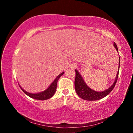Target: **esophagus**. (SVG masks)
<instances>
[{
    "label": "esophagus",
    "mask_w": 133,
    "mask_h": 133,
    "mask_svg": "<svg viewBox=\"0 0 133 133\" xmlns=\"http://www.w3.org/2000/svg\"><path fill=\"white\" fill-rule=\"evenodd\" d=\"M76 64H75V63H73V64H71V68L75 69V68H76Z\"/></svg>",
    "instance_id": "1"
}]
</instances>
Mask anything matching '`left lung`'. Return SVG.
Masks as SVG:
<instances>
[{"label":"left lung","instance_id":"obj_1","mask_svg":"<svg viewBox=\"0 0 133 133\" xmlns=\"http://www.w3.org/2000/svg\"><path fill=\"white\" fill-rule=\"evenodd\" d=\"M114 48H116L117 51H118V48L116 43H114ZM120 57H119L118 70L117 73L115 81H114L113 84L111 85V87H109V88L107 89L106 90H104L103 91H96L90 88L88 85L85 84L84 80H83V78H82V76H81L80 75V73H78V71L77 70H75L76 77L75 80V86L76 91V93H77V95L82 99H84V100L88 101L98 100H100V99L104 98V97L107 96L108 94L112 90V89H114V87L116 84L118 76L119 69H120Z\"/></svg>","mask_w":133,"mask_h":133}]
</instances>
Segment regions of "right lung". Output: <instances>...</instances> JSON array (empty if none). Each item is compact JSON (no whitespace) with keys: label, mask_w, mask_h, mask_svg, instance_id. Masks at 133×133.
<instances>
[{"label":"right lung","mask_w":133,"mask_h":133,"mask_svg":"<svg viewBox=\"0 0 133 133\" xmlns=\"http://www.w3.org/2000/svg\"><path fill=\"white\" fill-rule=\"evenodd\" d=\"M64 73V72H63V73H60V75L56 78V79L53 81V82L51 83L50 86H49L48 88L46 90H44L42 92H40V93H28V92L22 89L21 86H20V87H21V89L22 90V91H23L24 93L26 94V95H28L31 98L36 99V100H48L49 98H50L51 97L55 94L56 89H57V81L58 80V79H59L60 77L63 75Z\"/></svg>","instance_id":"1"}]
</instances>
